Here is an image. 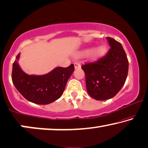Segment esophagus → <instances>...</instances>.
<instances>
[{
	"mask_svg": "<svg viewBox=\"0 0 148 148\" xmlns=\"http://www.w3.org/2000/svg\"><path fill=\"white\" fill-rule=\"evenodd\" d=\"M74 66H75V69L81 68V64L78 63V62H75V63H74Z\"/></svg>",
	"mask_w": 148,
	"mask_h": 148,
	"instance_id": "obj_1",
	"label": "esophagus"
}]
</instances>
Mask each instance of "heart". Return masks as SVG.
<instances>
[{
    "mask_svg": "<svg viewBox=\"0 0 148 148\" xmlns=\"http://www.w3.org/2000/svg\"><path fill=\"white\" fill-rule=\"evenodd\" d=\"M105 50H106V49L103 46H99L97 48H96L95 49H94L93 51V52H92V54H93V56L95 57H99L101 55H102L103 54V53L105 52ZM91 49H88V50H86L85 52L86 53H89L91 52Z\"/></svg>",
    "mask_w": 148,
    "mask_h": 148,
    "instance_id": "b5f03b06",
    "label": "heart"
}]
</instances>
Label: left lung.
Returning <instances> with one entry per match:
<instances>
[{
  "label": "left lung",
  "mask_w": 148,
  "mask_h": 148,
  "mask_svg": "<svg viewBox=\"0 0 148 148\" xmlns=\"http://www.w3.org/2000/svg\"><path fill=\"white\" fill-rule=\"evenodd\" d=\"M111 48L104 57L81 66L85 74L87 93L104 101L116 95L125 84L129 62L120 42L107 37Z\"/></svg>",
  "instance_id": "obj_1"
}]
</instances>
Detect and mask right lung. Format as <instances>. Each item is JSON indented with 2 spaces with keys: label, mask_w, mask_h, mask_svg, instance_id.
Instances as JSON below:
<instances>
[{
  "label": "right lung",
  "mask_w": 148,
  "mask_h": 148,
  "mask_svg": "<svg viewBox=\"0 0 148 148\" xmlns=\"http://www.w3.org/2000/svg\"><path fill=\"white\" fill-rule=\"evenodd\" d=\"M18 53L12 65V83L19 93L29 101L36 104L47 105L63 95L68 79L74 71V65L68 67H56L42 75H29L19 66Z\"/></svg>",
  "instance_id": "obj_1"
}]
</instances>
